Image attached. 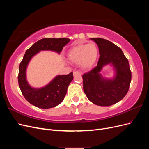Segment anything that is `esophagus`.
Wrapping results in <instances>:
<instances>
[{"mask_svg": "<svg viewBox=\"0 0 149 149\" xmlns=\"http://www.w3.org/2000/svg\"><path fill=\"white\" fill-rule=\"evenodd\" d=\"M73 75L76 76V75H81V73H79L78 71H73Z\"/></svg>", "mask_w": 149, "mask_h": 149, "instance_id": "34e87169", "label": "esophagus"}]
</instances>
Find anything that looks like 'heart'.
<instances>
[{"mask_svg": "<svg viewBox=\"0 0 149 149\" xmlns=\"http://www.w3.org/2000/svg\"><path fill=\"white\" fill-rule=\"evenodd\" d=\"M98 55V49L95 43L81 44L71 48L67 53L68 60L71 63H79V66L88 70L95 63Z\"/></svg>", "mask_w": 149, "mask_h": 149, "instance_id": "heart-1", "label": "heart"}]
</instances>
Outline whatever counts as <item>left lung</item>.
<instances>
[{"label": "left lung", "mask_w": 149, "mask_h": 149, "mask_svg": "<svg viewBox=\"0 0 149 149\" xmlns=\"http://www.w3.org/2000/svg\"><path fill=\"white\" fill-rule=\"evenodd\" d=\"M90 39L97 45L100 56L97 66L83 75L84 92L94 104L113 105L128 92L132 77L128 60L122 49L110 41L101 38ZM107 64L113 68V79L105 78L100 74L103 67Z\"/></svg>", "instance_id": "obj_1"}]
</instances>
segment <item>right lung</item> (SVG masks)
<instances>
[{
  "instance_id": "1",
  "label": "right lung",
  "mask_w": 149,
  "mask_h": 149,
  "mask_svg": "<svg viewBox=\"0 0 149 149\" xmlns=\"http://www.w3.org/2000/svg\"><path fill=\"white\" fill-rule=\"evenodd\" d=\"M70 39L43 38L38 40L25 52L19 66L18 81L22 94L31 104L42 109L58 106L63 101L69 84L73 79V72L68 74L58 75L44 87L35 88L29 84L26 77V68L31 58L40 51H53L60 53Z\"/></svg>"
}]
</instances>
